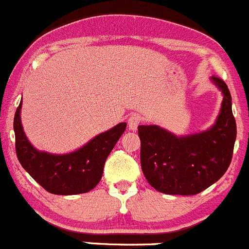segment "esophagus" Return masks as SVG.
Instances as JSON below:
<instances>
[{"instance_id": "1", "label": "esophagus", "mask_w": 249, "mask_h": 249, "mask_svg": "<svg viewBox=\"0 0 249 249\" xmlns=\"http://www.w3.org/2000/svg\"><path fill=\"white\" fill-rule=\"evenodd\" d=\"M140 122H142V117H140V115L138 114L132 115V116L128 119V128H129V130H137L138 125L140 124Z\"/></svg>"}]
</instances>
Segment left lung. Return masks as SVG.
Instances as JSON below:
<instances>
[{
	"label": "left lung",
	"mask_w": 249,
	"mask_h": 249,
	"mask_svg": "<svg viewBox=\"0 0 249 249\" xmlns=\"http://www.w3.org/2000/svg\"><path fill=\"white\" fill-rule=\"evenodd\" d=\"M224 98L215 124L205 132L177 137L159 125H139L140 163L152 188L167 195H196L218 181L231 163L236 121L228 86L212 76Z\"/></svg>",
	"instance_id": "1"
}]
</instances>
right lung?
<instances>
[{"label": "right lung", "instance_id": "right-lung-1", "mask_svg": "<svg viewBox=\"0 0 249 249\" xmlns=\"http://www.w3.org/2000/svg\"><path fill=\"white\" fill-rule=\"evenodd\" d=\"M20 109L21 102L14 115V133L17 156L23 168L54 195H77L94 189L102 179L105 161L127 124L121 122L100 133L76 151L53 155L38 151L30 144L21 125Z\"/></svg>", "mask_w": 249, "mask_h": 249}]
</instances>
